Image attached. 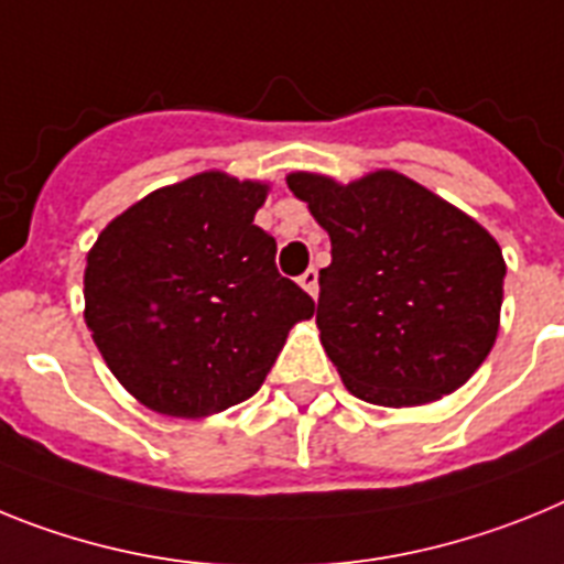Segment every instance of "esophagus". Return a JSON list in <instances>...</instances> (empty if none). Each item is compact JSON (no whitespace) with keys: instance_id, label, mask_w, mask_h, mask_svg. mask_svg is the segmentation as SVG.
Instances as JSON below:
<instances>
[{"instance_id":"esophagus-1","label":"esophagus","mask_w":564,"mask_h":564,"mask_svg":"<svg viewBox=\"0 0 564 564\" xmlns=\"http://www.w3.org/2000/svg\"><path fill=\"white\" fill-rule=\"evenodd\" d=\"M297 283H301L303 289H306V292H310L312 297H317V269H306V272H303L301 278H297Z\"/></svg>"}]
</instances>
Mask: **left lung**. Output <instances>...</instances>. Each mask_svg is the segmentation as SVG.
Returning a JSON list of instances; mask_svg holds the SVG:
<instances>
[{
  "label": "left lung",
  "instance_id": "left-lung-1",
  "mask_svg": "<svg viewBox=\"0 0 564 564\" xmlns=\"http://www.w3.org/2000/svg\"><path fill=\"white\" fill-rule=\"evenodd\" d=\"M286 184L329 232L317 329L343 386L389 409L457 391L499 332L506 261L488 229L394 170Z\"/></svg>",
  "mask_w": 564,
  "mask_h": 564
}]
</instances>
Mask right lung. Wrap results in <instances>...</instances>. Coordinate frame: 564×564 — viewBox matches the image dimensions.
<instances>
[{"label": "right lung", "mask_w": 564, "mask_h": 564, "mask_svg": "<svg viewBox=\"0 0 564 564\" xmlns=\"http://www.w3.org/2000/svg\"><path fill=\"white\" fill-rule=\"evenodd\" d=\"M267 184L209 170L112 218L87 252L85 321L147 409L209 417L261 389L289 329L315 315L254 227Z\"/></svg>", "instance_id": "add662e5"}]
</instances>
